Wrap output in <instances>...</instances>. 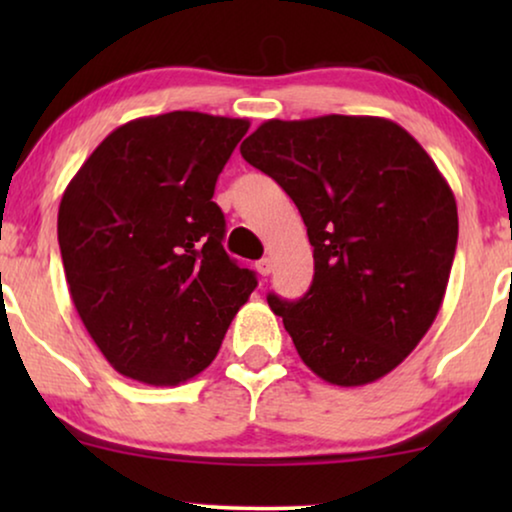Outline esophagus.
Wrapping results in <instances>:
<instances>
[{"instance_id":"obj_1","label":"esophagus","mask_w":512,"mask_h":512,"mask_svg":"<svg viewBox=\"0 0 512 512\" xmlns=\"http://www.w3.org/2000/svg\"><path fill=\"white\" fill-rule=\"evenodd\" d=\"M270 270H272V261H270V258H261V261H256V272H258V275H261V277H268Z\"/></svg>"}]
</instances>
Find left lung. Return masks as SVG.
Listing matches in <instances>:
<instances>
[{"label":"left lung","instance_id":"obj_1","mask_svg":"<svg viewBox=\"0 0 512 512\" xmlns=\"http://www.w3.org/2000/svg\"><path fill=\"white\" fill-rule=\"evenodd\" d=\"M240 153L296 202L314 247L310 291L268 296L300 359L338 387L391 373L436 319L457 249L436 163L394 121L340 114L272 118Z\"/></svg>","mask_w":512,"mask_h":512}]
</instances>
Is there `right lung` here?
<instances>
[{
    "label": "right lung",
    "mask_w": 512,
    "mask_h": 512,
    "mask_svg": "<svg viewBox=\"0 0 512 512\" xmlns=\"http://www.w3.org/2000/svg\"><path fill=\"white\" fill-rule=\"evenodd\" d=\"M244 118L200 111L116 128L65 188L58 242L69 296L111 366L177 387L219 352L256 275L223 249L212 200Z\"/></svg>",
    "instance_id": "obj_1"
}]
</instances>
